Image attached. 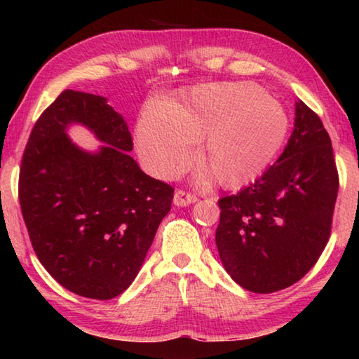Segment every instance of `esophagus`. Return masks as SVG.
<instances>
[{"label": "esophagus", "mask_w": 359, "mask_h": 359, "mask_svg": "<svg viewBox=\"0 0 359 359\" xmlns=\"http://www.w3.org/2000/svg\"><path fill=\"white\" fill-rule=\"evenodd\" d=\"M196 201H198V198L194 196V194L185 193V191H182V190L175 191V194H174V204L177 205V208H185V205L193 204V203H196Z\"/></svg>", "instance_id": "esophagus-1"}]
</instances>
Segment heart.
Wrapping results in <instances>:
<instances>
[{"label": "heart", "instance_id": "heart-1", "mask_svg": "<svg viewBox=\"0 0 359 359\" xmlns=\"http://www.w3.org/2000/svg\"><path fill=\"white\" fill-rule=\"evenodd\" d=\"M285 107L253 83H212L193 88L174 107L151 104L137 123L144 166L171 177L196 156L204 137V161L223 187H241L269 166L288 135Z\"/></svg>", "mask_w": 359, "mask_h": 359}]
</instances>
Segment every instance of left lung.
<instances>
[{"mask_svg":"<svg viewBox=\"0 0 359 359\" xmlns=\"http://www.w3.org/2000/svg\"><path fill=\"white\" fill-rule=\"evenodd\" d=\"M294 114V130L276 165L218 201V255L231 278L253 293L301 280L330 239L339 190L331 139L301 100Z\"/></svg>","mask_w":359,"mask_h":359,"instance_id":"1","label":"left lung"}]
</instances>
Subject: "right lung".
Listing matches in <instances>:
<instances>
[{
    "label": "right lung",
    "instance_id": "obj_1",
    "mask_svg": "<svg viewBox=\"0 0 359 359\" xmlns=\"http://www.w3.org/2000/svg\"><path fill=\"white\" fill-rule=\"evenodd\" d=\"M82 124L96 152L67 136ZM128 125L104 96L65 90L42 112L22 158L19 199L36 257L79 296L112 299L130 287L171 210L174 188L141 171Z\"/></svg>",
    "mask_w": 359,
    "mask_h": 359
}]
</instances>
